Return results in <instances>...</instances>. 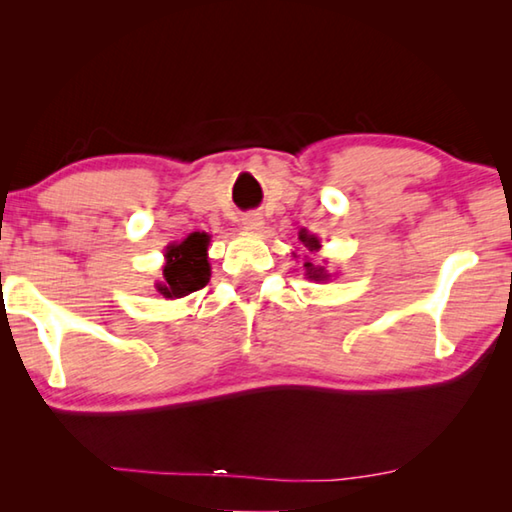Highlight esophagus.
I'll return each instance as SVG.
<instances>
[{
  "instance_id": "1",
  "label": "esophagus",
  "mask_w": 512,
  "mask_h": 512,
  "mask_svg": "<svg viewBox=\"0 0 512 512\" xmlns=\"http://www.w3.org/2000/svg\"><path fill=\"white\" fill-rule=\"evenodd\" d=\"M241 223H244V228L250 232H259L264 228V219L259 214H246L244 219H241Z\"/></svg>"
}]
</instances>
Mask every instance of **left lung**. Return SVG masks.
I'll use <instances>...</instances> for the list:
<instances>
[{
    "label": "left lung",
    "instance_id": "1",
    "mask_svg": "<svg viewBox=\"0 0 512 512\" xmlns=\"http://www.w3.org/2000/svg\"><path fill=\"white\" fill-rule=\"evenodd\" d=\"M298 239L302 241V244H305L307 250H318V248H320L318 237H316V235H309L307 230H300ZM302 266H305V275L309 277V280H314V282H325V280H329V273L325 271L323 266H314L311 262H305Z\"/></svg>",
    "mask_w": 512,
    "mask_h": 512
}]
</instances>
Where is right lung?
<instances>
[{
    "mask_svg": "<svg viewBox=\"0 0 512 512\" xmlns=\"http://www.w3.org/2000/svg\"><path fill=\"white\" fill-rule=\"evenodd\" d=\"M207 246H210V235L207 232H192L180 244L167 246L162 282L155 284L160 296L169 300L185 298L210 282Z\"/></svg>",
    "mask_w": 512,
    "mask_h": 512,
    "instance_id": "add662e5",
    "label": "right lung"
}]
</instances>
